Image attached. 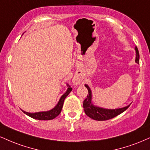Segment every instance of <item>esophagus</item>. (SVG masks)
Returning a JSON list of instances; mask_svg holds the SVG:
<instances>
[{"instance_id": "34e87169", "label": "esophagus", "mask_w": 150, "mask_h": 150, "mask_svg": "<svg viewBox=\"0 0 150 150\" xmlns=\"http://www.w3.org/2000/svg\"><path fill=\"white\" fill-rule=\"evenodd\" d=\"M75 84H77V83H78V80H75Z\"/></svg>"}]
</instances>
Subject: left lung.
Wrapping results in <instances>:
<instances>
[{
  "label": "left lung",
  "mask_w": 150,
  "mask_h": 150,
  "mask_svg": "<svg viewBox=\"0 0 150 150\" xmlns=\"http://www.w3.org/2000/svg\"><path fill=\"white\" fill-rule=\"evenodd\" d=\"M136 51V59L135 62L139 63V60H140V54H139L138 49L135 47ZM85 87L88 89V94H87V98L83 101V108L85 110V112L87 116L89 118L95 120H109L111 118H114L125 111L128 108L130 105L125 106L124 108H117V109H106V108H102L94 106L92 104V92H91L90 89L88 85H85Z\"/></svg>",
  "instance_id": "1"
}]
</instances>
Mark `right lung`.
Listing matches in <instances>:
<instances>
[{
    "label": "right lung",
    "mask_w": 150,
    "mask_h": 150,
    "mask_svg": "<svg viewBox=\"0 0 150 150\" xmlns=\"http://www.w3.org/2000/svg\"><path fill=\"white\" fill-rule=\"evenodd\" d=\"M68 85V90L66 91V92L63 94V96L61 97L59 101H58V104L55 106L53 109L50 110L49 111H44V112H37V113H28L26 112V111H23L25 114H27V116L32 117V118H35V119L37 120H52L53 118H56V116H58V115L61 113L62 108H63V102H64V100L65 97L70 94V92L72 91V88L70 87V86Z\"/></svg>",
    "instance_id": "add662e5"
}]
</instances>
